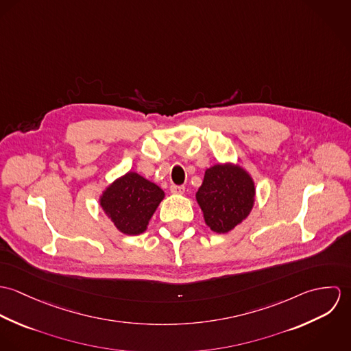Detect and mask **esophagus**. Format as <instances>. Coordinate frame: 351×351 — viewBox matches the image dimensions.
Masks as SVG:
<instances>
[{"mask_svg":"<svg viewBox=\"0 0 351 351\" xmlns=\"http://www.w3.org/2000/svg\"><path fill=\"white\" fill-rule=\"evenodd\" d=\"M170 192L173 195H184L185 193V186H182V185H171L170 186Z\"/></svg>","mask_w":351,"mask_h":351,"instance_id":"1","label":"esophagus"}]
</instances>
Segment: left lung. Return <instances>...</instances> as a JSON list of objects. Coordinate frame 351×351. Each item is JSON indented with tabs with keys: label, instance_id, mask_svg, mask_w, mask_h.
Here are the masks:
<instances>
[{
	"label": "left lung",
	"instance_id": "8db88e82",
	"mask_svg": "<svg viewBox=\"0 0 351 351\" xmlns=\"http://www.w3.org/2000/svg\"><path fill=\"white\" fill-rule=\"evenodd\" d=\"M196 200L205 224L217 234H227L250 215L255 201L254 181L243 167L219 163L205 170Z\"/></svg>",
	"mask_w": 351,
	"mask_h": 351
}]
</instances>
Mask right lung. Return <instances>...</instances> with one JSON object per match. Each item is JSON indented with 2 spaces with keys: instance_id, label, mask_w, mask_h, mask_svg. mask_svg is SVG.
<instances>
[{
  "instance_id": "right-lung-1",
  "label": "right lung",
  "mask_w": 351,
  "mask_h": 351,
  "mask_svg": "<svg viewBox=\"0 0 351 351\" xmlns=\"http://www.w3.org/2000/svg\"><path fill=\"white\" fill-rule=\"evenodd\" d=\"M163 197L165 192L158 185L128 171L102 192L100 205L120 232L139 235L147 230L151 216Z\"/></svg>"
}]
</instances>
